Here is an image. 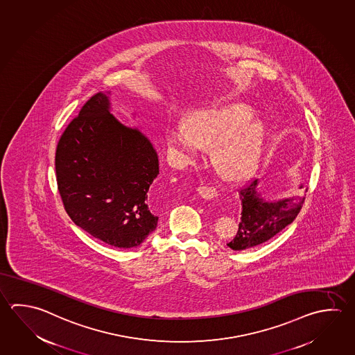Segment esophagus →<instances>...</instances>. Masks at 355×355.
<instances>
[{"label": "esophagus", "instance_id": "34e87169", "mask_svg": "<svg viewBox=\"0 0 355 355\" xmlns=\"http://www.w3.org/2000/svg\"><path fill=\"white\" fill-rule=\"evenodd\" d=\"M198 191L200 193L201 198L209 199V200L218 196V190L214 187H198Z\"/></svg>", "mask_w": 355, "mask_h": 355}]
</instances>
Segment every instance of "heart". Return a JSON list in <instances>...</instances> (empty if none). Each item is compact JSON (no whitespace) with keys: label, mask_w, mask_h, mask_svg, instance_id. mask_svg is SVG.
Here are the masks:
<instances>
[{"label":"heart","mask_w":355,"mask_h":355,"mask_svg":"<svg viewBox=\"0 0 355 355\" xmlns=\"http://www.w3.org/2000/svg\"><path fill=\"white\" fill-rule=\"evenodd\" d=\"M252 116L243 103L201 110L187 125L168 128V153L175 164L184 166L199 159L202 148H213L216 171L229 180L243 179L257 166L263 148V126Z\"/></svg>","instance_id":"heart-1"}]
</instances>
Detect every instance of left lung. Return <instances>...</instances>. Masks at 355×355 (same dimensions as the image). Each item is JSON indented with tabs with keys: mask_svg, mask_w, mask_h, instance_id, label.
Here are the masks:
<instances>
[{
	"mask_svg": "<svg viewBox=\"0 0 355 355\" xmlns=\"http://www.w3.org/2000/svg\"><path fill=\"white\" fill-rule=\"evenodd\" d=\"M258 185L257 179L239 190L243 209L238 232L227 244L232 250H245L264 244L291 224L303 207L305 196L299 195L274 202L264 200Z\"/></svg>",
	"mask_w": 355,
	"mask_h": 355,
	"instance_id": "left-lung-1",
	"label": "left lung"
}]
</instances>
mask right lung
I'll return each instance as SVG.
<instances>
[{"label":"right lung","instance_id":"1","mask_svg":"<svg viewBox=\"0 0 355 355\" xmlns=\"http://www.w3.org/2000/svg\"><path fill=\"white\" fill-rule=\"evenodd\" d=\"M58 191L72 221L115 248L141 244L157 225L150 187L159 157L141 131L110 112L97 92L66 128L55 157Z\"/></svg>","mask_w":355,"mask_h":355}]
</instances>
